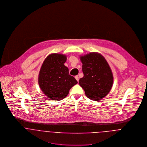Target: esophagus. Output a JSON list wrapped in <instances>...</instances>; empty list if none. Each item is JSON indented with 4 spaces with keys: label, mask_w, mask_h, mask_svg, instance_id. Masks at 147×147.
<instances>
[{
    "label": "esophagus",
    "mask_w": 147,
    "mask_h": 147,
    "mask_svg": "<svg viewBox=\"0 0 147 147\" xmlns=\"http://www.w3.org/2000/svg\"><path fill=\"white\" fill-rule=\"evenodd\" d=\"M75 78L76 79V80L78 82H79V78L78 77V76H76L75 77Z\"/></svg>",
    "instance_id": "obj_1"
}]
</instances>
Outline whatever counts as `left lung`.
<instances>
[{
	"mask_svg": "<svg viewBox=\"0 0 147 147\" xmlns=\"http://www.w3.org/2000/svg\"><path fill=\"white\" fill-rule=\"evenodd\" d=\"M84 76L79 84L89 99L99 101L111 89L113 76L105 58L98 53H90L80 57Z\"/></svg>",
	"mask_w": 147,
	"mask_h": 147,
	"instance_id": "1",
	"label": "left lung"
}]
</instances>
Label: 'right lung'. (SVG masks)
Here are the masks:
<instances>
[{
    "label": "right lung",
    "instance_id": "right-lung-1",
    "mask_svg": "<svg viewBox=\"0 0 147 147\" xmlns=\"http://www.w3.org/2000/svg\"><path fill=\"white\" fill-rule=\"evenodd\" d=\"M66 60V56L62 54L49 55L42 64L38 76V84L43 93L57 101L65 98L69 89L78 83L64 64Z\"/></svg>",
    "mask_w": 147,
    "mask_h": 147
}]
</instances>
